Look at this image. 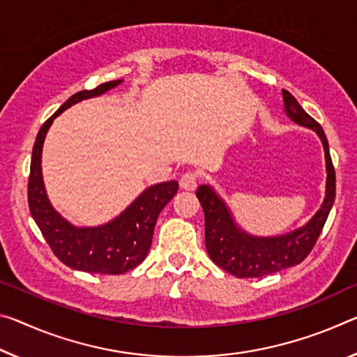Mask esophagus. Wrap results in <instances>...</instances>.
Segmentation results:
<instances>
[{
  "label": "esophagus",
  "instance_id": "esophagus-1",
  "mask_svg": "<svg viewBox=\"0 0 357 357\" xmlns=\"http://www.w3.org/2000/svg\"><path fill=\"white\" fill-rule=\"evenodd\" d=\"M179 188L184 190H195L197 188V173L185 172L179 179Z\"/></svg>",
  "mask_w": 357,
  "mask_h": 357
}]
</instances>
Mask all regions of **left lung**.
<instances>
[{
  "mask_svg": "<svg viewBox=\"0 0 357 357\" xmlns=\"http://www.w3.org/2000/svg\"><path fill=\"white\" fill-rule=\"evenodd\" d=\"M284 111L298 126L314 130L324 146L326 197L319 211L303 227L280 236H254L241 230L231 218L225 202L209 185L197 189L205 213V245L208 256L222 270L236 278H259L301 264L313 250L335 200V169L322 127L303 111L298 101L282 89Z\"/></svg>",
  "mask_w": 357,
  "mask_h": 357,
  "instance_id": "1",
  "label": "left lung"
}]
</instances>
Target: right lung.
Wrapping results in <instances>:
<instances>
[{"mask_svg": "<svg viewBox=\"0 0 357 357\" xmlns=\"http://www.w3.org/2000/svg\"><path fill=\"white\" fill-rule=\"evenodd\" d=\"M121 82L122 79L105 82L97 89L81 90L68 98L43 123L33 146L28 178L31 216L55 256L68 267L87 273L122 275L143 262L152 245L158 214L178 192V181L151 185L116 219L100 227H75L50 205L41 172L43 143L49 127L56 116L77 101L98 97Z\"/></svg>", "mask_w": 357, "mask_h": 357, "instance_id": "right-lung-1", "label": "right lung"}]
</instances>
